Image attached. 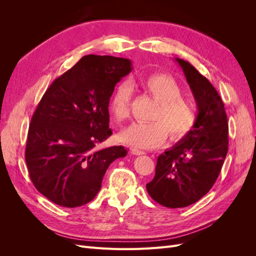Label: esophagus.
<instances>
[{"label": "esophagus", "instance_id": "1", "mask_svg": "<svg viewBox=\"0 0 256 256\" xmlns=\"http://www.w3.org/2000/svg\"><path fill=\"white\" fill-rule=\"evenodd\" d=\"M130 152H131V154H136V156H138V154H145L143 150H136V148H131Z\"/></svg>", "mask_w": 256, "mask_h": 256}]
</instances>
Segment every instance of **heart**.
Returning <instances> with one entry per match:
<instances>
[{"instance_id":"1","label":"heart","mask_w":256,"mask_h":256,"mask_svg":"<svg viewBox=\"0 0 256 256\" xmlns=\"http://www.w3.org/2000/svg\"><path fill=\"white\" fill-rule=\"evenodd\" d=\"M145 92L157 102L150 120L132 122L120 132V140L136 148H154L164 141L166 134L172 141L187 134L196 122V108L191 100L182 97V88L173 76L154 74L140 82ZM132 88L127 82L115 88L109 110L116 122L130 116Z\"/></svg>"}]
</instances>
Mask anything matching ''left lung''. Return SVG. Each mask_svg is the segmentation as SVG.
<instances>
[{
	"label": "left lung",
	"mask_w": 256,
	"mask_h": 256,
	"mask_svg": "<svg viewBox=\"0 0 256 256\" xmlns=\"http://www.w3.org/2000/svg\"><path fill=\"white\" fill-rule=\"evenodd\" d=\"M198 106L194 126L157 160L150 198L168 208L187 207L203 198L218 178L228 150V122L216 88L188 62L176 58Z\"/></svg>",
	"instance_id": "8db88e82"
}]
</instances>
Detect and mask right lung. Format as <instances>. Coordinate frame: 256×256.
<instances>
[{"mask_svg": "<svg viewBox=\"0 0 256 256\" xmlns=\"http://www.w3.org/2000/svg\"><path fill=\"white\" fill-rule=\"evenodd\" d=\"M132 67L127 58L85 56L46 90L30 120L26 162L42 196L63 207L96 196L122 146L98 150L112 134L109 102L114 88Z\"/></svg>", "mask_w": 256, "mask_h": 256, "instance_id": "add662e5", "label": "right lung"}]
</instances>
